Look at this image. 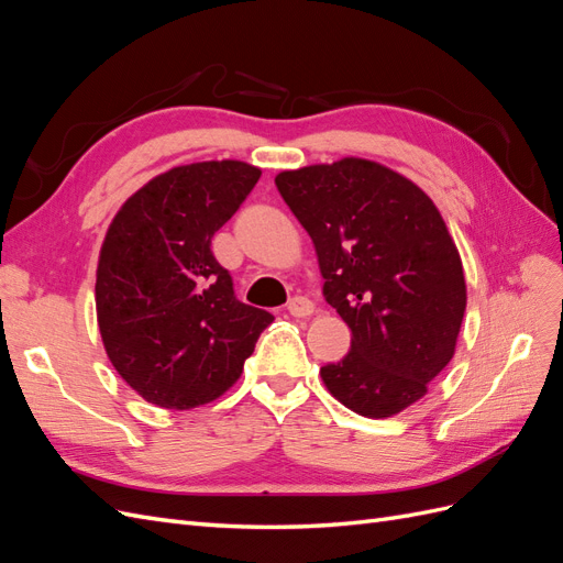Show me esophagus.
<instances>
[{"label": "esophagus", "mask_w": 563, "mask_h": 563, "mask_svg": "<svg viewBox=\"0 0 563 563\" xmlns=\"http://www.w3.org/2000/svg\"><path fill=\"white\" fill-rule=\"evenodd\" d=\"M288 312H291L294 317L302 319V317H310L314 314V302L310 298H302V296H296L288 300Z\"/></svg>", "instance_id": "34e87169"}]
</instances>
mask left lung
I'll list each match as a JSON object with an SVG mask.
<instances>
[{"instance_id": "8db88e82", "label": "left lung", "mask_w": 563, "mask_h": 563, "mask_svg": "<svg viewBox=\"0 0 563 563\" xmlns=\"http://www.w3.org/2000/svg\"><path fill=\"white\" fill-rule=\"evenodd\" d=\"M277 190L308 230L323 298L352 331L321 380L350 411L389 418L428 395L453 360L467 305L463 261L434 201L360 157L282 172Z\"/></svg>"}]
</instances>
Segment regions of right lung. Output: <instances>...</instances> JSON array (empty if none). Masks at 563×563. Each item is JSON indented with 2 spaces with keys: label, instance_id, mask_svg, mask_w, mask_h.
Here are the masks:
<instances>
[{
  "label": "right lung",
  "instance_id": "right-lung-1",
  "mask_svg": "<svg viewBox=\"0 0 563 563\" xmlns=\"http://www.w3.org/2000/svg\"><path fill=\"white\" fill-rule=\"evenodd\" d=\"M261 178L246 162H197L145 183L100 246L96 314L119 376L162 408L209 404L240 380L269 312L236 300L211 240Z\"/></svg>",
  "mask_w": 563,
  "mask_h": 563
}]
</instances>
